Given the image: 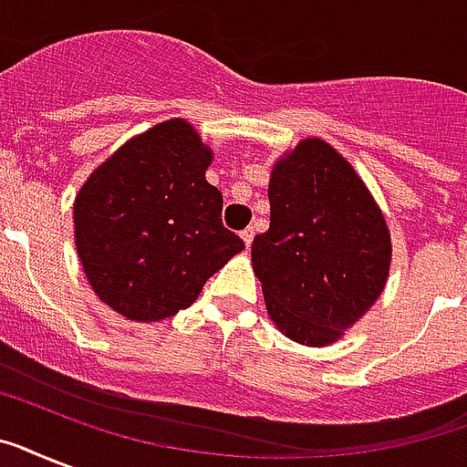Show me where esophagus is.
<instances>
[{
  "instance_id": "1",
  "label": "esophagus",
  "mask_w": 467,
  "mask_h": 467,
  "mask_svg": "<svg viewBox=\"0 0 467 467\" xmlns=\"http://www.w3.org/2000/svg\"><path fill=\"white\" fill-rule=\"evenodd\" d=\"M242 240H244V244H252L254 242V227H247V230H242Z\"/></svg>"
}]
</instances>
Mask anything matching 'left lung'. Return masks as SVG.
Segmentation results:
<instances>
[{
    "label": "left lung",
    "mask_w": 467,
    "mask_h": 467,
    "mask_svg": "<svg viewBox=\"0 0 467 467\" xmlns=\"http://www.w3.org/2000/svg\"><path fill=\"white\" fill-rule=\"evenodd\" d=\"M269 203V230L252 242L266 310L293 341L332 344L383 293V213L351 164L312 138L274 167Z\"/></svg>",
    "instance_id": "left-lung-1"
}]
</instances>
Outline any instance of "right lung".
I'll return each instance as SVG.
<instances>
[{"instance_id": "add662e5", "label": "right lung", "mask_w": 467, "mask_h": 467, "mask_svg": "<svg viewBox=\"0 0 467 467\" xmlns=\"http://www.w3.org/2000/svg\"><path fill=\"white\" fill-rule=\"evenodd\" d=\"M211 150L186 120L160 123L89 176L75 201L77 252L91 288L135 322L176 315L244 242L205 182Z\"/></svg>"}]
</instances>
